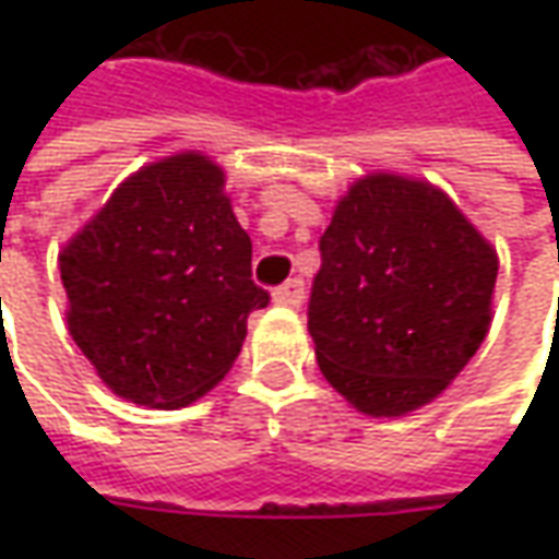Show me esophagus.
<instances>
[{"instance_id":"1","label":"esophagus","mask_w":559,"mask_h":559,"mask_svg":"<svg viewBox=\"0 0 559 559\" xmlns=\"http://www.w3.org/2000/svg\"><path fill=\"white\" fill-rule=\"evenodd\" d=\"M273 301L276 305H286V308H298L305 301V280H298V276L286 280L280 289L273 292Z\"/></svg>"}]
</instances>
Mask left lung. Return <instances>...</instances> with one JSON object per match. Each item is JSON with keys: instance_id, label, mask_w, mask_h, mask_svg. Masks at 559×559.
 <instances>
[{"instance_id": "obj_1", "label": "left lung", "mask_w": 559, "mask_h": 559, "mask_svg": "<svg viewBox=\"0 0 559 559\" xmlns=\"http://www.w3.org/2000/svg\"><path fill=\"white\" fill-rule=\"evenodd\" d=\"M320 258L313 352L360 414L429 404L485 342L498 254L432 183L367 174L335 204Z\"/></svg>"}]
</instances>
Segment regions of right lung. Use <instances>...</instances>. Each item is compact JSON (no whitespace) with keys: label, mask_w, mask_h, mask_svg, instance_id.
Here are the masks:
<instances>
[{"label":"right lung","mask_w":559,"mask_h":559,"mask_svg":"<svg viewBox=\"0 0 559 559\" xmlns=\"http://www.w3.org/2000/svg\"><path fill=\"white\" fill-rule=\"evenodd\" d=\"M68 330L98 379L133 404L174 411L211 392L270 295L251 239L199 152L140 167L58 254Z\"/></svg>","instance_id":"obj_1"}]
</instances>
